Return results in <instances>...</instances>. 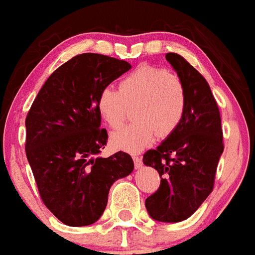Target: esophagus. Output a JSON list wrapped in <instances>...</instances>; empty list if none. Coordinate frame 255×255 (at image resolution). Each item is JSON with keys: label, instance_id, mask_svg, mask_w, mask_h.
Listing matches in <instances>:
<instances>
[{"label": "esophagus", "instance_id": "1", "mask_svg": "<svg viewBox=\"0 0 255 255\" xmlns=\"http://www.w3.org/2000/svg\"><path fill=\"white\" fill-rule=\"evenodd\" d=\"M132 159H133V161H134V166H136V169H139V167L142 166L141 157L137 155H132Z\"/></svg>", "mask_w": 255, "mask_h": 255}]
</instances>
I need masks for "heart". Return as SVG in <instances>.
<instances>
[{
  "instance_id": "heart-1",
  "label": "heart",
  "mask_w": 255,
  "mask_h": 255,
  "mask_svg": "<svg viewBox=\"0 0 255 255\" xmlns=\"http://www.w3.org/2000/svg\"><path fill=\"white\" fill-rule=\"evenodd\" d=\"M134 122L112 134L117 147L139 151L147 147L159 133L166 137L184 118L187 91L176 73L157 66L142 65L123 77L119 91L102 89L96 98L100 118L113 129L121 127L127 116V107H133Z\"/></svg>"
}]
</instances>
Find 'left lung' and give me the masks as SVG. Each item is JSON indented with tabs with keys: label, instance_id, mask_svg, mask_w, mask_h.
Segmentation results:
<instances>
[{
	"label": "left lung",
	"instance_id": "1",
	"mask_svg": "<svg viewBox=\"0 0 255 255\" xmlns=\"http://www.w3.org/2000/svg\"><path fill=\"white\" fill-rule=\"evenodd\" d=\"M165 57L184 84L187 109L179 127L143 155V164L155 167L161 178L144 205L156 221L179 222L192 216L213 190L224 136L219 107L205 77L180 54Z\"/></svg>",
	"mask_w": 255,
	"mask_h": 255
}]
</instances>
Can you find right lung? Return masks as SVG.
<instances>
[{
	"instance_id": "obj_1",
	"label": "right lung",
	"mask_w": 255,
	"mask_h": 255,
	"mask_svg": "<svg viewBox=\"0 0 255 255\" xmlns=\"http://www.w3.org/2000/svg\"><path fill=\"white\" fill-rule=\"evenodd\" d=\"M130 67L103 54L72 57L48 77L27 112L25 151L39 196L68 226L98 221L112 184L133 170L132 157L123 151L95 157L108 139L96 98Z\"/></svg>"
}]
</instances>
